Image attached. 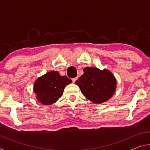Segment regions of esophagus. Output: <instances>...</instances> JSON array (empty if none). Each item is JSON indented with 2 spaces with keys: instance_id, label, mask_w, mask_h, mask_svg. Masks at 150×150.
Listing matches in <instances>:
<instances>
[{
  "instance_id": "34e87169",
  "label": "esophagus",
  "mask_w": 150,
  "mask_h": 150,
  "mask_svg": "<svg viewBox=\"0 0 150 150\" xmlns=\"http://www.w3.org/2000/svg\"><path fill=\"white\" fill-rule=\"evenodd\" d=\"M77 80V77H75V78H73L72 79V81H73V83H75Z\"/></svg>"
}]
</instances>
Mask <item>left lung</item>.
<instances>
[{"instance_id": "1", "label": "left lung", "mask_w": 150, "mask_h": 150, "mask_svg": "<svg viewBox=\"0 0 150 150\" xmlns=\"http://www.w3.org/2000/svg\"><path fill=\"white\" fill-rule=\"evenodd\" d=\"M84 73L75 83L86 98L94 103H102L110 99L116 90V81L114 75L105 69L85 67Z\"/></svg>"}]
</instances>
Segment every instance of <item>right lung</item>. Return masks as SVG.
Wrapping results in <instances>:
<instances>
[{
  "label": "right lung",
  "mask_w": 150,
  "mask_h": 150,
  "mask_svg": "<svg viewBox=\"0 0 150 150\" xmlns=\"http://www.w3.org/2000/svg\"><path fill=\"white\" fill-rule=\"evenodd\" d=\"M71 83V79L67 76H61L57 71H52L35 81L34 91L40 103L50 105L59 99L65 86Z\"/></svg>",
  "instance_id": "obj_1"
}]
</instances>
